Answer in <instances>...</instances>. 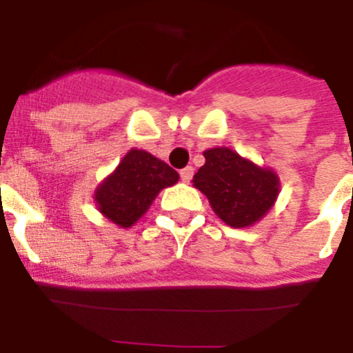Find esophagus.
I'll return each instance as SVG.
<instances>
[{"mask_svg": "<svg viewBox=\"0 0 353 353\" xmlns=\"http://www.w3.org/2000/svg\"><path fill=\"white\" fill-rule=\"evenodd\" d=\"M193 174H194V169L193 167H184L183 170H181V179H183V183H190L191 179H193Z\"/></svg>", "mask_w": 353, "mask_h": 353, "instance_id": "1", "label": "esophagus"}]
</instances>
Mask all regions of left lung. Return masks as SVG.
I'll use <instances>...</instances> for the list:
<instances>
[{"instance_id": "8db88e82", "label": "left lung", "mask_w": 353, "mask_h": 353, "mask_svg": "<svg viewBox=\"0 0 353 353\" xmlns=\"http://www.w3.org/2000/svg\"><path fill=\"white\" fill-rule=\"evenodd\" d=\"M205 165L193 177V186L208 198L212 210L234 229L258 223L275 205L280 193L279 174L256 165L227 147L203 152Z\"/></svg>"}]
</instances>
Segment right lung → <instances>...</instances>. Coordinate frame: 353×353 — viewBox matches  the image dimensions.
Segmentation results:
<instances>
[{"mask_svg":"<svg viewBox=\"0 0 353 353\" xmlns=\"http://www.w3.org/2000/svg\"><path fill=\"white\" fill-rule=\"evenodd\" d=\"M179 174L163 160L131 148L119 165L95 188L97 210L121 229L134 225L148 212L163 188L174 186Z\"/></svg>","mask_w":353,"mask_h":353,"instance_id":"right-lung-1","label":"right lung"}]
</instances>
